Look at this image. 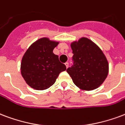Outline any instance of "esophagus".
<instances>
[{"mask_svg":"<svg viewBox=\"0 0 125 125\" xmlns=\"http://www.w3.org/2000/svg\"><path fill=\"white\" fill-rule=\"evenodd\" d=\"M65 66H66V68H68V62H66V63H65Z\"/></svg>","mask_w":125,"mask_h":125,"instance_id":"esophagus-1","label":"esophagus"}]
</instances>
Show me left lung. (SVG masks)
Returning <instances> with one entry per match:
<instances>
[{"label":"left lung","instance_id":"8db88e82","mask_svg":"<svg viewBox=\"0 0 125 125\" xmlns=\"http://www.w3.org/2000/svg\"><path fill=\"white\" fill-rule=\"evenodd\" d=\"M74 54L73 66L67 68L74 84L82 90L96 89L105 81L109 73V63L99 47L87 37L71 43Z\"/></svg>","mask_w":125,"mask_h":125}]
</instances>
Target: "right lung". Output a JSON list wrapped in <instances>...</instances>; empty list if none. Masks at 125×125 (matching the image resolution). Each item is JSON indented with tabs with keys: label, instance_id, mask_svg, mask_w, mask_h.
<instances>
[{
	"label": "right lung",
	"instance_id": "obj_1",
	"mask_svg": "<svg viewBox=\"0 0 125 125\" xmlns=\"http://www.w3.org/2000/svg\"><path fill=\"white\" fill-rule=\"evenodd\" d=\"M59 41L48 37L37 39L27 49L21 59V74L26 84L37 90H44L55 84L66 66L59 61L53 49Z\"/></svg>",
	"mask_w": 125,
	"mask_h": 125
}]
</instances>
